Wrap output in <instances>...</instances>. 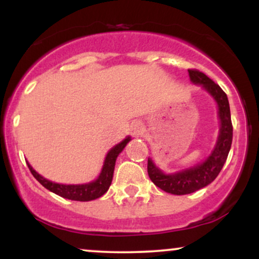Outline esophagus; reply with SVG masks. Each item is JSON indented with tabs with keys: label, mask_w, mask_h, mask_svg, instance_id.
I'll return each mask as SVG.
<instances>
[{
	"label": "esophagus",
	"mask_w": 259,
	"mask_h": 259,
	"mask_svg": "<svg viewBox=\"0 0 259 259\" xmlns=\"http://www.w3.org/2000/svg\"><path fill=\"white\" fill-rule=\"evenodd\" d=\"M144 133H145V127L142 124H140V123L133 124L132 134L134 136H141V135H144Z\"/></svg>",
	"instance_id": "1"
}]
</instances>
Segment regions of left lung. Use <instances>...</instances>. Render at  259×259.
<instances>
[{
    "label": "left lung",
    "instance_id": "8db88e82",
    "mask_svg": "<svg viewBox=\"0 0 259 259\" xmlns=\"http://www.w3.org/2000/svg\"><path fill=\"white\" fill-rule=\"evenodd\" d=\"M189 75L194 84L202 85V88L215 100L218 106L221 129H219L214 150L206 160L198 163L195 167L187 168L174 174H164L154 165L152 159L148 158L147 173L150 179L157 187L173 195L191 194L209 185L221 173L233 142V124H231L230 106H229L227 94L222 90L221 86L200 70L189 69Z\"/></svg>",
    "mask_w": 259,
    "mask_h": 259
}]
</instances>
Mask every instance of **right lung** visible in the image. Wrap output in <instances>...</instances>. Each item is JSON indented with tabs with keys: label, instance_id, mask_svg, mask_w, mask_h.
<instances>
[{
	"label": "right lung",
	"instance_id": "add662e5",
	"mask_svg": "<svg viewBox=\"0 0 259 259\" xmlns=\"http://www.w3.org/2000/svg\"><path fill=\"white\" fill-rule=\"evenodd\" d=\"M129 141L130 138H126L124 139L120 144L115 145V146L107 153L105 164H103V168L102 170H101L99 178H97L96 180L91 181V183L81 184V185H64V184L53 183V181L45 179L44 177H41L40 174L36 173L28 162H26V164H28V167L30 169L31 174L34 175L35 179H36L44 187H46L47 190L53 192V194L72 201H92L101 197V196L105 195L106 192L108 191L109 186H111L112 184L113 173H114L115 160H117V157L119 156V153L124 150V147L126 146V144Z\"/></svg>",
	"mask_w": 259,
	"mask_h": 259
}]
</instances>
